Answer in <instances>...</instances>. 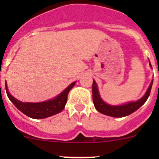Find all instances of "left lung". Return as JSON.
<instances>
[{
  "label": "left lung",
  "mask_w": 159,
  "mask_h": 159,
  "mask_svg": "<svg viewBox=\"0 0 159 159\" xmlns=\"http://www.w3.org/2000/svg\"><path fill=\"white\" fill-rule=\"evenodd\" d=\"M150 66L152 67L151 63ZM153 80L151 81L148 89L145 95L142 97L141 99H139L135 102H127L126 104L119 105V106H113V105L107 104L104 101L101 99L100 95L99 93V90L97 88V84L95 80H93L92 84V99H93V103L95 109L100 113L106 115L108 116H112L116 118H121L124 117L132 114L135 111H137L142 105L145 103L146 101L148 99L149 95L151 94V88H152Z\"/></svg>",
  "instance_id": "left-lung-1"
}]
</instances>
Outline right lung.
I'll return each mask as SVG.
<instances>
[{"instance_id":"1","label":"right lung","mask_w":159,"mask_h":159,"mask_svg":"<svg viewBox=\"0 0 159 159\" xmlns=\"http://www.w3.org/2000/svg\"><path fill=\"white\" fill-rule=\"evenodd\" d=\"M75 82H73L59 95L51 100L41 102H23L14 98L8 91L7 84L5 83V89L8 99L15 105L18 110L32 119H44L54 116L64 110L67 99V95L70 90L74 87Z\"/></svg>"}]
</instances>
